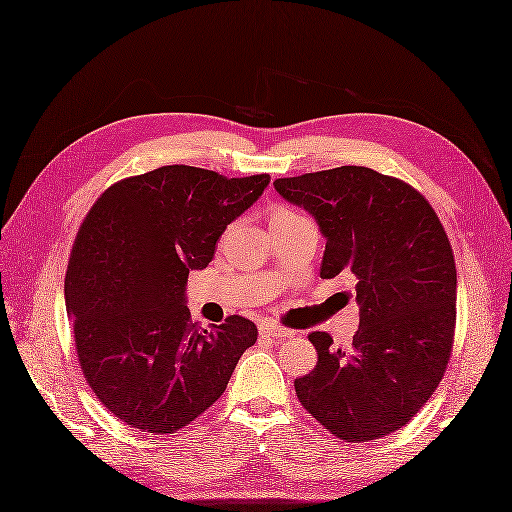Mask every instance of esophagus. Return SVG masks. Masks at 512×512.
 <instances>
[{
    "label": "esophagus",
    "mask_w": 512,
    "mask_h": 512,
    "mask_svg": "<svg viewBox=\"0 0 512 512\" xmlns=\"http://www.w3.org/2000/svg\"><path fill=\"white\" fill-rule=\"evenodd\" d=\"M259 333L264 337H287V335H292V331H287V329H283V326L268 322V320L259 324Z\"/></svg>",
    "instance_id": "34e87169"
}]
</instances>
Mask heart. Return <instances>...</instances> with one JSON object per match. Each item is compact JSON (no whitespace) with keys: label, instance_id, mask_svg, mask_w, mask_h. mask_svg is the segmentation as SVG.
<instances>
[{"label":"heart","instance_id":"obj_1","mask_svg":"<svg viewBox=\"0 0 512 512\" xmlns=\"http://www.w3.org/2000/svg\"><path fill=\"white\" fill-rule=\"evenodd\" d=\"M287 216H298V212H294V209H290V207H277V209H274V214H272V220L287 218Z\"/></svg>","mask_w":512,"mask_h":512}]
</instances>
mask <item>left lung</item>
<instances>
[{
  "instance_id": "1",
  "label": "left lung",
  "mask_w": 512,
  "mask_h": 512,
  "mask_svg": "<svg viewBox=\"0 0 512 512\" xmlns=\"http://www.w3.org/2000/svg\"><path fill=\"white\" fill-rule=\"evenodd\" d=\"M274 188L316 218L326 238L320 277L357 279L352 348L311 333L318 363L296 378V396L339 439L391 435L437 389L454 344L456 266L441 220L409 183L365 166L285 177Z\"/></svg>"
}]
</instances>
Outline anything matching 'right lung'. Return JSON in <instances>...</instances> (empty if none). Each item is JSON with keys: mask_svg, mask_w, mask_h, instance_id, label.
<instances>
[{"mask_svg": "<svg viewBox=\"0 0 512 512\" xmlns=\"http://www.w3.org/2000/svg\"><path fill=\"white\" fill-rule=\"evenodd\" d=\"M268 183L173 164L114 183L86 214L64 279L77 359L99 402L131 428L188 426L257 342L242 316L212 331L192 322L186 283Z\"/></svg>", "mask_w": 512, "mask_h": 512, "instance_id": "1", "label": "right lung"}]
</instances>
